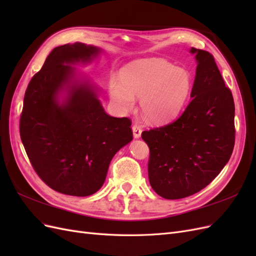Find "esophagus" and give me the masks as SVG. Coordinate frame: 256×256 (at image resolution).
I'll list each match as a JSON object with an SVG mask.
<instances>
[{"label": "esophagus", "instance_id": "1", "mask_svg": "<svg viewBox=\"0 0 256 256\" xmlns=\"http://www.w3.org/2000/svg\"><path fill=\"white\" fill-rule=\"evenodd\" d=\"M132 132H134V138H141L142 129H141V127H140V126L138 125V124H134V125L132 126Z\"/></svg>", "mask_w": 256, "mask_h": 256}]
</instances>
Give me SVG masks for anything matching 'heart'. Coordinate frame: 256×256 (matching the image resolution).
Returning a JSON list of instances; mask_svg holds the SVG:
<instances>
[{
  "mask_svg": "<svg viewBox=\"0 0 256 256\" xmlns=\"http://www.w3.org/2000/svg\"><path fill=\"white\" fill-rule=\"evenodd\" d=\"M192 90V78L184 68L160 58L132 62L122 74V80L109 83L110 99L120 112L132 110L140 99L143 118L154 125L174 120L182 112Z\"/></svg>",
  "mask_w": 256,
  "mask_h": 256,
  "instance_id": "obj_1",
  "label": "heart"
}]
</instances>
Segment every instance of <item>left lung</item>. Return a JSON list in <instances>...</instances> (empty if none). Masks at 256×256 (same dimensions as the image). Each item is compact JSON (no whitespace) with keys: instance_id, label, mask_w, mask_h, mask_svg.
<instances>
[{"instance_id":"8db88e82","label":"left lung","mask_w":256,"mask_h":256,"mask_svg":"<svg viewBox=\"0 0 256 256\" xmlns=\"http://www.w3.org/2000/svg\"><path fill=\"white\" fill-rule=\"evenodd\" d=\"M190 52L198 63L190 104L175 122L142 132L150 147V184L168 200L190 196L210 184L235 143L233 95L212 54Z\"/></svg>"}]
</instances>
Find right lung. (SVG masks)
<instances>
[{
  "mask_svg": "<svg viewBox=\"0 0 256 256\" xmlns=\"http://www.w3.org/2000/svg\"><path fill=\"white\" fill-rule=\"evenodd\" d=\"M102 52L82 42L54 48L26 90L21 141L38 176L63 194H94L114 154L132 140L129 118L108 115L97 86L72 66Z\"/></svg>",
  "mask_w": 256,
  "mask_h": 256,
  "instance_id": "obj_1",
  "label": "right lung"
}]
</instances>
